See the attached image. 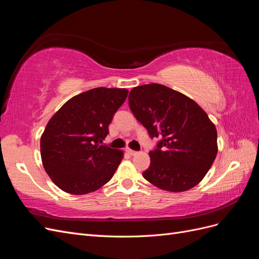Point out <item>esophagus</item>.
Here are the masks:
<instances>
[{
  "instance_id": "34e87169",
  "label": "esophagus",
  "mask_w": 259,
  "mask_h": 259,
  "mask_svg": "<svg viewBox=\"0 0 259 259\" xmlns=\"http://www.w3.org/2000/svg\"><path fill=\"white\" fill-rule=\"evenodd\" d=\"M125 151H126L128 154H131V155H135V154H137V152L136 151H134V150H132V149H130V148H126L125 149Z\"/></svg>"
}]
</instances>
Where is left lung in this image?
<instances>
[{"label": "left lung", "mask_w": 259, "mask_h": 259, "mask_svg": "<svg viewBox=\"0 0 259 259\" xmlns=\"http://www.w3.org/2000/svg\"><path fill=\"white\" fill-rule=\"evenodd\" d=\"M128 105L149 135L161 139L149 152L144 178L169 192L197 186L218 152L217 131L206 112L184 94L156 83L133 89Z\"/></svg>", "instance_id": "1"}]
</instances>
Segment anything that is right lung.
Here are the masks:
<instances>
[{"instance_id":"add662e5","label":"right lung","mask_w":259,"mask_h":259,"mask_svg":"<svg viewBox=\"0 0 259 259\" xmlns=\"http://www.w3.org/2000/svg\"><path fill=\"white\" fill-rule=\"evenodd\" d=\"M127 94L125 89L86 91L51 117L41 136V159L59 189L82 195L98 190L112 178L124 152L101 145Z\"/></svg>"}]
</instances>
